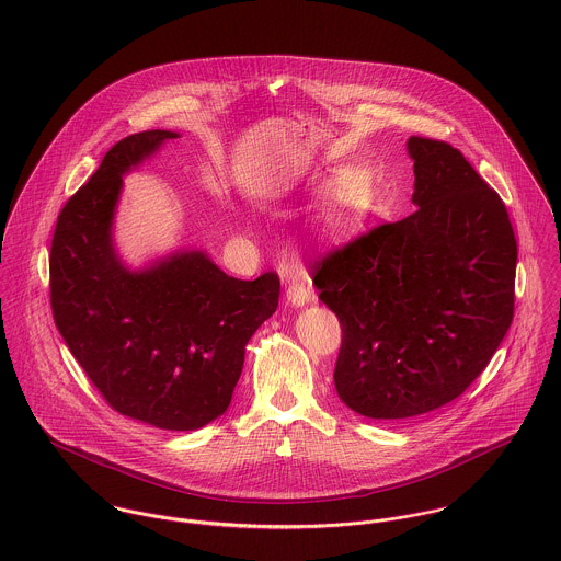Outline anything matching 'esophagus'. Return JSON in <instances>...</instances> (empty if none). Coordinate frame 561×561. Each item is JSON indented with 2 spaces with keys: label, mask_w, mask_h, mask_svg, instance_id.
<instances>
[{
  "label": "esophagus",
  "mask_w": 561,
  "mask_h": 561,
  "mask_svg": "<svg viewBox=\"0 0 561 561\" xmlns=\"http://www.w3.org/2000/svg\"><path fill=\"white\" fill-rule=\"evenodd\" d=\"M313 298V291H311V285H309V278L305 274H294L289 278V287H287V302L291 307H305L309 305Z\"/></svg>",
  "instance_id": "esophagus-1"
}]
</instances>
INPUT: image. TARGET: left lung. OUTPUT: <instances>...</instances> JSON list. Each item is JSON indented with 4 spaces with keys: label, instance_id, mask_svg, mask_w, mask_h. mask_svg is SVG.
Instances as JSON below:
<instances>
[{
    "label": "left lung",
    "instance_id": "1",
    "mask_svg": "<svg viewBox=\"0 0 561 561\" xmlns=\"http://www.w3.org/2000/svg\"><path fill=\"white\" fill-rule=\"evenodd\" d=\"M416 211L330 250L313 270L341 321L334 387L369 419L460 398L514 318L516 238L499 194L447 142L412 136Z\"/></svg>",
    "mask_w": 561,
    "mask_h": 561
}]
</instances>
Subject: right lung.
<instances>
[{
  "instance_id": "1",
  "label": "right lung",
  "mask_w": 561,
  "mask_h": 561,
  "mask_svg": "<svg viewBox=\"0 0 561 561\" xmlns=\"http://www.w3.org/2000/svg\"><path fill=\"white\" fill-rule=\"evenodd\" d=\"M174 131L116 142L67 201L51 241V311L81 369L116 412L160 430H198L229 408L254 330L278 307L280 280L225 274L203 250L131 270L112 225L123 174Z\"/></svg>"
}]
</instances>
